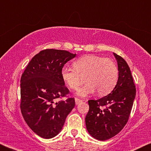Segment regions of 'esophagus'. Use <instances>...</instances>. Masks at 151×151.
<instances>
[{
    "instance_id": "1",
    "label": "esophagus",
    "mask_w": 151,
    "mask_h": 151,
    "mask_svg": "<svg viewBox=\"0 0 151 151\" xmlns=\"http://www.w3.org/2000/svg\"><path fill=\"white\" fill-rule=\"evenodd\" d=\"M83 101L81 100V99H78V98H75V103H76V104H78L80 103H81V102H83Z\"/></svg>"
}]
</instances>
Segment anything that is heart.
I'll list each match as a JSON object with an SVG mask.
<instances>
[{
	"label": "heart",
	"mask_w": 151,
	"mask_h": 151,
	"mask_svg": "<svg viewBox=\"0 0 151 151\" xmlns=\"http://www.w3.org/2000/svg\"><path fill=\"white\" fill-rule=\"evenodd\" d=\"M73 67L64 66L61 76L66 86L73 90L83 84L85 78L87 83L77 91L81 96H87L96 91L99 96H106L114 90L118 82V68L109 58L84 56L73 63Z\"/></svg>",
	"instance_id": "1"
}]
</instances>
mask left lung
I'll list each match as a JSON object with an SVG mask.
<instances>
[{
    "instance_id": "1",
    "label": "left lung",
    "mask_w": 151,
    "mask_h": 151,
    "mask_svg": "<svg viewBox=\"0 0 151 151\" xmlns=\"http://www.w3.org/2000/svg\"><path fill=\"white\" fill-rule=\"evenodd\" d=\"M114 55L119 70L115 88L103 98L89 100V110L85 117L89 134L100 140L111 139L123 129L129 119L136 95V88L129 65L121 56L116 53Z\"/></svg>"
}]
</instances>
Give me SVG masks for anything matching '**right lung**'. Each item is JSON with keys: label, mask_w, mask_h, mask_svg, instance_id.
Masks as SVG:
<instances>
[{"label": "right lung", "mask_w": 151, "mask_h": 151, "mask_svg": "<svg viewBox=\"0 0 151 151\" xmlns=\"http://www.w3.org/2000/svg\"><path fill=\"white\" fill-rule=\"evenodd\" d=\"M76 54L45 49L33 57L20 78V111L32 131L51 139L62 130L66 116L75 107L74 98L58 101L68 94L61 70Z\"/></svg>", "instance_id": "1"}]
</instances>
